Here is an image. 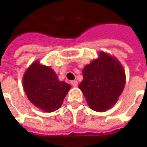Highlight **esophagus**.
I'll return each mask as SVG.
<instances>
[{
    "label": "esophagus",
    "mask_w": 147,
    "mask_h": 147,
    "mask_svg": "<svg viewBox=\"0 0 147 147\" xmlns=\"http://www.w3.org/2000/svg\"><path fill=\"white\" fill-rule=\"evenodd\" d=\"M71 86L76 87V86H78V82H77L76 80H73V81H71Z\"/></svg>",
    "instance_id": "esophagus-1"
}]
</instances>
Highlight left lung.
I'll return each mask as SVG.
<instances>
[{
    "mask_svg": "<svg viewBox=\"0 0 147 147\" xmlns=\"http://www.w3.org/2000/svg\"><path fill=\"white\" fill-rule=\"evenodd\" d=\"M83 80L79 84L93 110L105 112L118 101L125 85V72L120 61L101 52L99 57L83 69Z\"/></svg>",
    "mask_w": 147,
    "mask_h": 147,
    "instance_id": "left-lung-1",
    "label": "left lung"
}]
</instances>
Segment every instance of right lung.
Returning <instances> with one entry per match:
<instances>
[{
	"mask_svg": "<svg viewBox=\"0 0 147 147\" xmlns=\"http://www.w3.org/2000/svg\"><path fill=\"white\" fill-rule=\"evenodd\" d=\"M24 91L27 98L38 108L45 112H54L60 108L71 86L59 81L50 67L35 61L24 73Z\"/></svg>",
	"mask_w": 147,
	"mask_h": 147,
	"instance_id": "obj_1",
	"label": "right lung"
}]
</instances>
